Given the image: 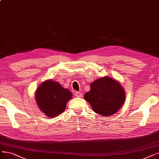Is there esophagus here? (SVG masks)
<instances>
[{"label":"esophagus","instance_id":"1","mask_svg":"<svg viewBox=\"0 0 159 159\" xmlns=\"http://www.w3.org/2000/svg\"><path fill=\"white\" fill-rule=\"evenodd\" d=\"M75 96L76 97H83V94L80 93V92L76 91V92L75 93Z\"/></svg>","mask_w":159,"mask_h":159}]
</instances>
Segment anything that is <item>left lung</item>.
Wrapping results in <instances>:
<instances>
[{
  "label": "left lung",
  "mask_w": 159,
  "mask_h": 159,
  "mask_svg": "<svg viewBox=\"0 0 159 159\" xmlns=\"http://www.w3.org/2000/svg\"><path fill=\"white\" fill-rule=\"evenodd\" d=\"M91 90L84 98L93 110L102 116H110L121 107L125 100V92L119 82L107 76L101 78L90 84Z\"/></svg>",
  "instance_id": "8db88e82"
}]
</instances>
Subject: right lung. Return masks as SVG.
Here are the masks:
<instances>
[{
	"label": "right lung",
	"instance_id": "1",
	"mask_svg": "<svg viewBox=\"0 0 159 159\" xmlns=\"http://www.w3.org/2000/svg\"><path fill=\"white\" fill-rule=\"evenodd\" d=\"M72 98L70 91L52 80L43 81L35 93L39 107L47 117L51 118L57 117L64 111L67 102Z\"/></svg>",
	"mask_w": 159,
	"mask_h": 159
}]
</instances>
